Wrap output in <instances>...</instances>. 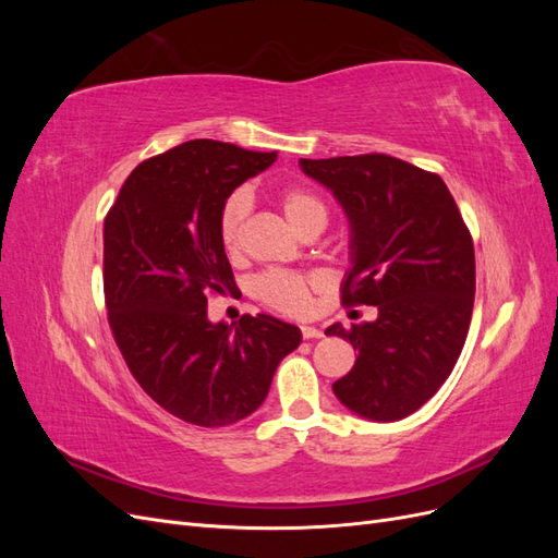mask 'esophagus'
Instances as JSON below:
<instances>
[{
    "label": "esophagus",
    "mask_w": 558,
    "mask_h": 558,
    "mask_svg": "<svg viewBox=\"0 0 558 558\" xmlns=\"http://www.w3.org/2000/svg\"><path fill=\"white\" fill-rule=\"evenodd\" d=\"M300 330H302V337H305V340H318V337H324V330L316 328V326H302Z\"/></svg>",
    "instance_id": "34e87169"
}]
</instances>
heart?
Listing matches in <instances>:
<instances>
[{
	"mask_svg": "<svg viewBox=\"0 0 558 558\" xmlns=\"http://www.w3.org/2000/svg\"><path fill=\"white\" fill-rule=\"evenodd\" d=\"M279 207L289 223L300 234H318L328 226V207L324 197L305 185H289L279 193ZM248 214V195L244 191L232 193L218 218V234L230 258H238L244 244V221ZM320 283L318 277L283 272V269H269L253 281V293L265 305L283 314H305L312 305V289Z\"/></svg>",
	"mask_w": 558,
	"mask_h": 558,
	"instance_id": "obj_1",
	"label": "heart"
}]
</instances>
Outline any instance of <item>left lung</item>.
Here are the masks:
<instances>
[{"mask_svg":"<svg viewBox=\"0 0 558 558\" xmlns=\"http://www.w3.org/2000/svg\"><path fill=\"white\" fill-rule=\"evenodd\" d=\"M340 202L351 228L344 305L377 307L344 337L356 363L332 384L347 410L369 421L416 412L461 356L475 302V248L447 183L384 154L300 160Z\"/></svg>","mask_w":558,"mask_h":558,"instance_id":"obj_1","label":"left lung"}]
</instances>
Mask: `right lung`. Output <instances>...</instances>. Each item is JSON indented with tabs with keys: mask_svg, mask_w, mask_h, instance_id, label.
Listing matches in <instances>:
<instances>
[{
	"mask_svg": "<svg viewBox=\"0 0 558 558\" xmlns=\"http://www.w3.org/2000/svg\"><path fill=\"white\" fill-rule=\"evenodd\" d=\"M275 160L214 140L179 144L134 167L105 218L113 340L144 391L185 424L221 428L256 412L302 342L267 314H244L234 331L207 318V298L234 291L221 209Z\"/></svg>",
	"mask_w": 558,
	"mask_h": 558,
	"instance_id": "obj_1",
	"label": "right lung"
}]
</instances>
